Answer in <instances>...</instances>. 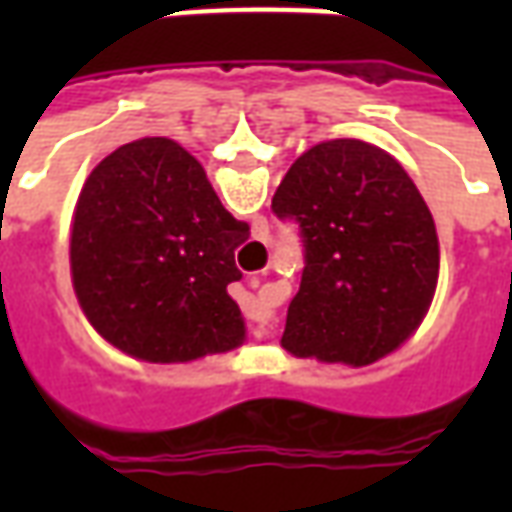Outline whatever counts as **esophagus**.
Wrapping results in <instances>:
<instances>
[{
  "instance_id": "obj_1",
  "label": "esophagus",
  "mask_w": 512,
  "mask_h": 512,
  "mask_svg": "<svg viewBox=\"0 0 512 512\" xmlns=\"http://www.w3.org/2000/svg\"><path fill=\"white\" fill-rule=\"evenodd\" d=\"M252 288H260V279H252ZM268 329H255V337H266Z\"/></svg>"
}]
</instances>
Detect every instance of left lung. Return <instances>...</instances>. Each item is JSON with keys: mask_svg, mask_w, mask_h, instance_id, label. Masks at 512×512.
Returning a JSON list of instances; mask_svg holds the SVG:
<instances>
[{"mask_svg": "<svg viewBox=\"0 0 512 512\" xmlns=\"http://www.w3.org/2000/svg\"><path fill=\"white\" fill-rule=\"evenodd\" d=\"M271 211L299 227L304 271L282 348L370 365L414 332L433 299L439 238L406 169L362 139L310 147L279 183Z\"/></svg>", "mask_w": 512, "mask_h": 512, "instance_id": "left-lung-1", "label": "left lung"}]
</instances>
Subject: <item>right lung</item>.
I'll return each mask as SVG.
<instances>
[{
  "instance_id": "1",
  "label": "right lung",
  "mask_w": 512,
  "mask_h": 512,
  "mask_svg": "<svg viewBox=\"0 0 512 512\" xmlns=\"http://www.w3.org/2000/svg\"><path fill=\"white\" fill-rule=\"evenodd\" d=\"M249 224L224 208L197 158L145 136L98 164L71 235L73 288L84 315L123 354L189 362L244 340L227 285Z\"/></svg>"
}]
</instances>
